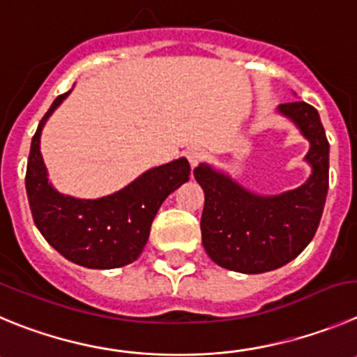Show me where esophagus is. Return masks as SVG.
<instances>
[{
	"mask_svg": "<svg viewBox=\"0 0 357 357\" xmlns=\"http://www.w3.org/2000/svg\"><path fill=\"white\" fill-rule=\"evenodd\" d=\"M204 158H206V153L202 151V149L192 148L188 151V162H190V165H192V167H197L199 163H201Z\"/></svg>",
	"mask_w": 357,
	"mask_h": 357,
	"instance_id": "obj_1",
	"label": "esophagus"
}]
</instances>
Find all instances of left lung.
<instances>
[{
    "label": "left lung",
    "instance_id": "1",
    "mask_svg": "<svg viewBox=\"0 0 357 357\" xmlns=\"http://www.w3.org/2000/svg\"><path fill=\"white\" fill-rule=\"evenodd\" d=\"M278 111L310 141L305 160L312 176L280 195H257L224 172L201 163L194 176L204 190L202 245L213 262L257 275L298 257L315 236L329 186V142L317 109L306 102L282 103Z\"/></svg>",
    "mask_w": 357,
    "mask_h": 357
}]
</instances>
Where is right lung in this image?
I'll return each mask as SVG.
<instances>
[{"label": "right lung", "instance_id": "right-lung-1", "mask_svg": "<svg viewBox=\"0 0 357 357\" xmlns=\"http://www.w3.org/2000/svg\"><path fill=\"white\" fill-rule=\"evenodd\" d=\"M70 95L52 102L38 123L29 149L26 192L33 220L45 241L68 261L91 269H112L142 254L149 229L162 202L188 181L186 158L153 167L119 192L102 199H75L59 194L49 183L40 153V135L49 116Z\"/></svg>", "mask_w": 357, "mask_h": 357}]
</instances>
